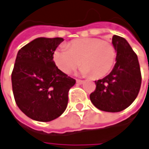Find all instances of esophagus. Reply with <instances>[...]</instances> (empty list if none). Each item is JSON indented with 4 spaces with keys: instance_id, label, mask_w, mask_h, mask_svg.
Listing matches in <instances>:
<instances>
[{
    "instance_id": "esophagus-1",
    "label": "esophagus",
    "mask_w": 149,
    "mask_h": 149,
    "mask_svg": "<svg viewBox=\"0 0 149 149\" xmlns=\"http://www.w3.org/2000/svg\"><path fill=\"white\" fill-rule=\"evenodd\" d=\"M84 82V80H80V79H77V84H83Z\"/></svg>"
}]
</instances>
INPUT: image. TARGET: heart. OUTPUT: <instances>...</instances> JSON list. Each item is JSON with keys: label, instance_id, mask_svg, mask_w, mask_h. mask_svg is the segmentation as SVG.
I'll use <instances>...</instances> for the list:
<instances>
[{"label": "heart", "instance_id": "b5f03b06", "mask_svg": "<svg viewBox=\"0 0 149 149\" xmlns=\"http://www.w3.org/2000/svg\"><path fill=\"white\" fill-rule=\"evenodd\" d=\"M56 66L64 73H70L80 64L83 75L92 74L95 78L107 75L116 61L114 46L99 38H80L72 41L68 47L61 46L54 53Z\"/></svg>", "mask_w": 149, "mask_h": 149}]
</instances>
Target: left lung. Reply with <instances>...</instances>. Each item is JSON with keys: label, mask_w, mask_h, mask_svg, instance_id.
Segmentation results:
<instances>
[{"label": "left lung", "mask_w": 149, "mask_h": 149, "mask_svg": "<svg viewBox=\"0 0 149 149\" xmlns=\"http://www.w3.org/2000/svg\"><path fill=\"white\" fill-rule=\"evenodd\" d=\"M117 55L112 72L95 81L96 88L89 95L98 109L118 113L125 110L136 98L142 84V75L137 55L128 42L114 35L112 39Z\"/></svg>", "instance_id": "8db88e82"}]
</instances>
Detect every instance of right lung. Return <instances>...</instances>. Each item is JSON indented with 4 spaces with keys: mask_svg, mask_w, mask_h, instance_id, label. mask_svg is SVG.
I'll list each match as a JSON object with an SVG mask.
<instances>
[{
    "mask_svg": "<svg viewBox=\"0 0 149 149\" xmlns=\"http://www.w3.org/2000/svg\"><path fill=\"white\" fill-rule=\"evenodd\" d=\"M63 41L38 37L18 52L12 72L13 92L19 108L31 119L52 121L67 107L68 92L76 80L58 69L53 60Z\"/></svg>",
    "mask_w": 149,
    "mask_h": 149,
    "instance_id": "right-lung-1",
    "label": "right lung"
}]
</instances>
